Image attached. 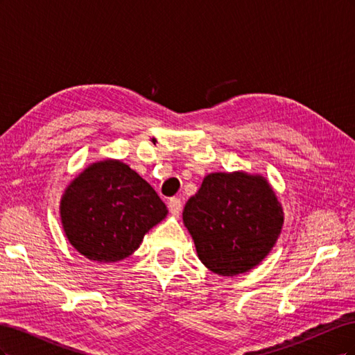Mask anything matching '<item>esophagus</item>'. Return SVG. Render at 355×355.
Masks as SVG:
<instances>
[{"mask_svg": "<svg viewBox=\"0 0 355 355\" xmlns=\"http://www.w3.org/2000/svg\"><path fill=\"white\" fill-rule=\"evenodd\" d=\"M168 209H170L171 214H175V216H178V214L182 211V201H180V198H176V197L170 198Z\"/></svg>", "mask_w": 355, "mask_h": 355, "instance_id": "1", "label": "esophagus"}]
</instances>
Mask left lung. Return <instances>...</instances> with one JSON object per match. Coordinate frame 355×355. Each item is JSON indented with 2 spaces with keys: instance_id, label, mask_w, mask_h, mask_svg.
I'll list each match as a JSON object with an SVG mask.
<instances>
[{
  "instance_id": "left-lung-1",
  "label": "left lung",
  "mask_w": 355,
  "mask_h": 355,
  "mask_svg": "<svg viewBox=\"0 0 355 355\" xmlns=\"http://www.w3.org/2000/svg\"><path fill=\"white\" fill-rule=\"evenodd\" d=\"M182 214L200 261L223 277L259 265L284 222L282 204L268 180L244 171L207 175Z\"/></svg>"
}]
</instances>
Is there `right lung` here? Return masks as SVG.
I'll list each match as a JSON object with an SVG mask.
<instances>
[{
	"label": "right lung",
	"instance_id": "add662e5",
	"mask_svg": "<svg viewBox=\"0 0 355 355\" xmlns=\"http://www.w3.org/2000/svg\"><path fill=\"white\" fill-rule=\"evenodd\" d=\"M166 216L154 188L118 159L90 164L60 200L62 227L73 249L103 263L130 256Z\"/></svg>",
	"mask_w": 355,
	"mask_h": 355
}]
</instances>
